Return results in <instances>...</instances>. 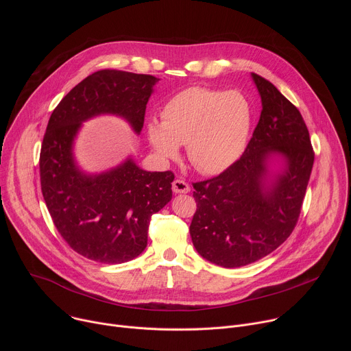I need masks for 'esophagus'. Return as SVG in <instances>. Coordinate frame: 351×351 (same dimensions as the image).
Listing matches in <instances>:
<instances>
[{
	"instance_id": "obj_1",
	"label": "esophagus",
	"mask_w": 351,
	"mask_h": 351,
	"mask_svg": "<svg viewBox=\"0 0 351 351\" xmlns=\"http://www.w3.org/2000/svg\"><path fill=\"white\" fill-rule=\"evenodd\" d=\"M172 190L176 194H183V193L190 191V186L183 179H175L172 183Z\"/></svg>"
}]
</instances>
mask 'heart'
Segmentation results:
<instances>
[{"instance_id":"b5f03b06","label":"heart","mask_w":351,"mask_h":351,"mask_svg":"<svg viewBox=\"0 0 351 351\" xmlns=\"http://www.w3.org/2000/svg\"><path fill=\"white\" fill-rule=\"evenodd\" d=\"M252 125L253 108L244 94L194 86L168 99L162 122L149 121L147 136L164 158L176 157L179 145L186 144L194 168L217 175L240 158Z\"/></svg>"}]
</instances>
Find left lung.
I'll use <instances>...</instances> for the list:
<instances>
[{
    "mask_svg": "<svg viewBox=\"0 0 351 351\" xmlns=\"http://www.w3.org/2000/svg\"><path fill=\"white\" fill-rule=\"evenodd\" d=\"M252 77L263 103L252 140L226 171L193 183V244L203 258L223 268L256 263L290 236L314 165L302 114L271 82L257 73ZM275 155L284 168L268 182L267 167Z\"/></svg>",
    "mask_w": 351,
    "mask_h": 351,
    "instance_id": "obj_1",
    "label": "left lung"
}]
</instances>
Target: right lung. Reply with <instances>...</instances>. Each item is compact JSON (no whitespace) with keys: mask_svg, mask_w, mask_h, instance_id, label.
Masks as SVG:
<instances>
[{"mask_svg":"<svg viewBox=\"0 0 351 351\" xmlns=\"http://www.w3.org/2000/svg\"><path fill=\"white\" fill-rule=\"evenodd\" d=\"M158 80L97 71L75 86L49 117L40 152L43 197L62 239L88 260L122 264L140 256L152 215L171 202L175 175L143 171L130 158L111 171L87 175L73 160V140L82 122L101 114L122 117L140 133Z\"/></svg>","mask_w":351,"mask_h":351,"instance_id":"obj_1","label":"right lung"}]
</instances>
